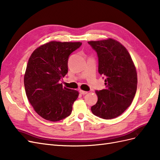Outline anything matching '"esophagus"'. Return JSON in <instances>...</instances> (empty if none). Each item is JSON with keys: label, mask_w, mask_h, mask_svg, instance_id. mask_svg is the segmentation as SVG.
I'll return each mask as SVG.
<instances>
[{"label": "esophagus", "mask_w": 160, "mask_h": 160, "mask_svg": "<svg viewBox=\"0 0 160 160\" xmlns=\"http://www.w3.org/2000/svg\"><path fill=\"white\" fill-rule=\"evenodd\" d=\"M80 93L81 94V95H86V94H87L88 92L87 91H82V90H80Z\"/></svg>", "instance_id": "34e87169"}]
</instances>
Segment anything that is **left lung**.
I'll use <instances>...</instances> for the list:
<instances>
[{
	"label": "left lung",
	"mask_w": 160,
	"mask_h": 160,
	"mask_svg": "<svg viewBox=\"0 0 160 160\" xmlns=\"http://www.w3.org/2000/svg\"><path fill=\"white\" fill-rule=\"evenodd\" d=\"M99 59V73L105 76V88L96 91L92 113L103 119L120 116L132 103L137 88L136 68L127 49L112 38L89 41Z\"/></svg>",
	"instance_id": "8db88e82"
}]
</instances>
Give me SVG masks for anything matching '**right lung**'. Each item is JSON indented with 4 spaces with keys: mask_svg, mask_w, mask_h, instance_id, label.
<instances>
[{
    "mask_svg": "<svg viewBox=\"0 0 160 160\" xmlns=\"http://www.w3.org/2000/svg\"><path fill=\"white\" fill-rule=\"evenodd\" d=\"M82 42L51 41L41 45L28 60L24 87L28 101L44 119L57 122L70 115L79 93L63 87L60 80L68 72L69 55Z\"/></svg>",
    "mask_w": 160,
    "mask_h": 160,
    "instance_id": "1",
    "label": "right lung"
}]
</instances>
